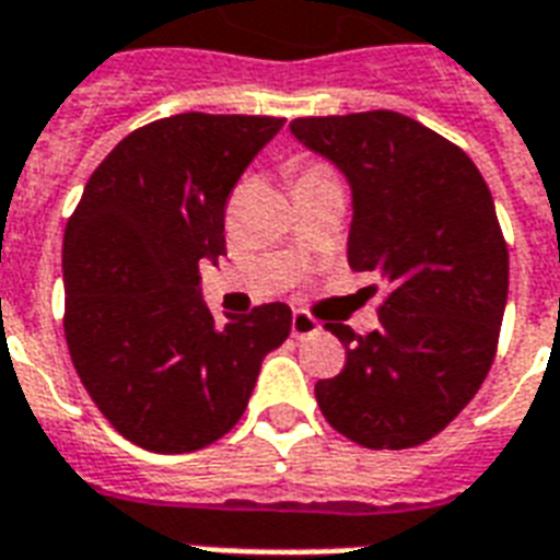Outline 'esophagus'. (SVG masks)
<instances>
[{
	"label": "esophagus",
	"instance_id": "34e87169",
	"mask_svg": "<svg viewBox=\"0 0 560 560\" xmlns=\"http://www.w3.org/2000/svg\"><path fill=\"white\" fill-rule=\"evenodd\" d=\"M318 330V322H315L313 315L304 313V310H295V315H292V336H310Z\"/></svg>",
	"mask_w": 560,
	"mask_h": 560
}]
</instances>
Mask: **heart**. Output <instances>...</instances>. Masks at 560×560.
Instances as JSON below:
<instances>
[{"mask_svg":"<svg viewBox=\"0 0 560 560\" xmlns=\"http://www.w3.org/2000/svg\"><path fill=\"white\" fill-rule=\"evenodd\" d=\"M318 171H325V167H322V165H304V167H301V176L318 174Z\"/></svg>","mask_w":560,"mask_h":560,"instance_id":"obj_1","label":"heart"}]
</instances>
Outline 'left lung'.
Masks as SVG:
<instances>
[{
	"instance_id": "8db88e82",
	"label": "left lung",
	"mask_w": 560,
	"mask_h": 560,
	"mask_svg": "<svg viewBox=\"0 0 560 560\" xmlns=\"http://www.w3.org/2000/svg\"><path fill=\"white\" fill-rule=\"evenodd\" d=\"M292 136L351 183L348 262L384 277L377 330L327 322L342 372L315 384L330 424L363 448H413L464 410L493 365L508 242L475 162L398 112L298 117Z\"/></svg>"
}]
</instances>
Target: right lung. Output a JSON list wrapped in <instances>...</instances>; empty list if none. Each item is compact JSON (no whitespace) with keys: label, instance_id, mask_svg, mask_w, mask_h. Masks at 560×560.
<instances>
[{"label":"right lung","instance_id":"add662e5","mask_svg":"<svg viewBox=\"0 0 560 560\" xmlns=\"http://www.w3.org/2000/svg\"><path fill=\"white\" fill-rule=\"evenodd\" d=\"M283 117L188 112L105 155L65 230V336L75 375L117 434L159 455L215 443L242 419L292 310L215 325L200 262L226 254L230 191Z\"/></svg>","mask_w":560,"mask_h":560}]
</instances>
